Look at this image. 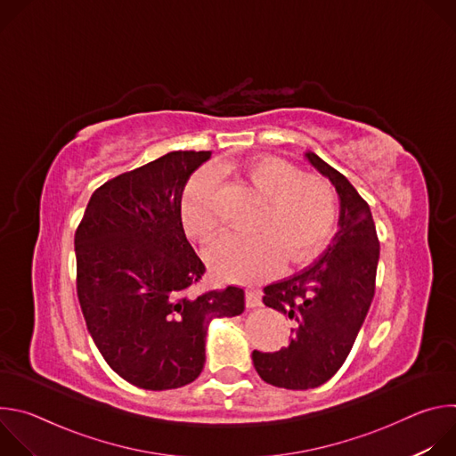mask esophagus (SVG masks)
Returning a JSON list of instances; mask_svg holds the SVG:
<instances>
[{"mask_svg": "<svg viewBox=\"0 0 456 456\" xmlns=\"http://www.w3.org/2000/svg\"><path fill=\"white\" fill-rule=\"evenodd\" d=\"M245 305L247 308H256V306H262V292L259 290H247L245 292Z\"/></svg>", "mask_w": 456, "mask_h": 456, "instance_id": "1", "label": "esophagus"}]
</instances>
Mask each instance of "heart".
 I'll use <instances>...</instances> for the list:
<instances>
[{"mask_svg": "<svg viewBox=\"0 0 456 456\" xmlns=\"http://www.w3.org/2000/svg\"><path fill=\"white\" fill-rule=\"evenodd\" d=\"M245 178L262 197L250 234H225L208 250L216 274L232 281L256 283L274 276L289 259L314 257L334 234L338 199L327 178L301 173L287 160L264 157L245 164ZM185 231L209 241L220 229L218 178L213 169L194 175L182 194Z\"/></svg>", "mask_w": 456, "mask_h": 456, "instance_id": "obj_1", "label": "heart"}]
</instances>
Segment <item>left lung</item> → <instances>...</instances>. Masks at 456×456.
<instances>
[{
    "instance_id": "left-lung-1",
    "label": "left lung",
    "mask_w": 456,
    "mask_h": 456,
    "mask_svg": "<svg viewBox=\"0 0 456 456\" xmlns=\"http://www.w3.org/2000/svg\"><path fill=\"white\" fill-rule=\"evenodd\" d=\"M306 159L336 185L339 231L319 259L301 273L267 285L264 303L294 321L290 345L274 354L254 350L265 382L287 389L317 387L346 361L375 294L379 238L370 206L345 175L315 153Z\"/></svg>"
}]
</instances>
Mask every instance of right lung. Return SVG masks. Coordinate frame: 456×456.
I'll list each match as a JSON object with an SVG mask.
<instances>
[{
    "mask_svg": "<svg viewBox=\"0 0 456 456\" xmlns=\"http://www.w3.org/2000/svg\"><path fill=\"white\" fill-rule=\"evenodd\" d=\"M211 151H171L97 187L76 231L77 297L110 368L173 389L206 362L208 324L245 310V292H194L206 265L182 227V192Z\"/></svg>",
    "mask_w": 456,
    "mask_h": 456,
    "instance_id": "1",
    "label": "right lung"
}]
</instances>
